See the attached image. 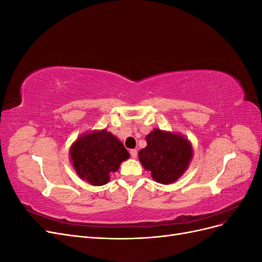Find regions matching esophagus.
I'll return each mask as SVG.
<instances>
[{
    "mask_svg": "<svg viewBox=\"0 0 262 262\" xmlns=\"http://www.w3.org/2000/svg\"><path fill=\"white\" fill-rule=\"evenodd\" d=\"M130 155L132 158H137L138 157V150L137 149H130Z\"/></svg>",
    "mask_w": 262,
    "mask_h": 262,
    "instance_id": "1",
    "label": "esophagus"
}]
</instances>
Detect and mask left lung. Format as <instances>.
<instances>
[{
    "mask_svg": "<svg viewBox=\"0 0 262 262\" xmlns=\"http://www.w3.org/2000/svg\"><path fill=\"white\" fill-rule=\"evenodd\" d=\"M146 147L139 152V160L155 181L167 185L176 181L192 157L188 140L176 133L155 129L146 136Z\"/></svg>",
    "mask_w": 262,
    "mask_h": 262,
    "instance_id": "1",
    "label": "left lung"
}]
</instances>
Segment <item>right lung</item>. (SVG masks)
Segmentation results:
<instances>
[{
    "label": "right lung",
    "instance_id": "obj_1",
    "mask_svg": "<svg viewBox=\"0 0 262 262\" xmlns=\"http://www.w3.org/2000/svg\"><path fill=\"white\" fill-rule=\"evenodd\" d=\"M70 155L77 175L94 186L107 184L109 173L129 158L121 142L106 130L84 134L71 147Z\"/></svg>",
    "mask_w": 262,
    "mask_h": 262
}]
</instances>
